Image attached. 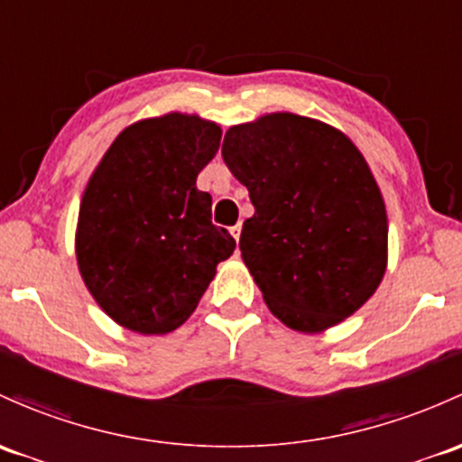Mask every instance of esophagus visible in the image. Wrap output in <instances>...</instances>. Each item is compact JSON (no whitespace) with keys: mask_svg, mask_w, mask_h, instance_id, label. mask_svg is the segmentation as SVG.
I'll use <instances>...</instances> for the list:
<instances>
[{"mask_svg":"<svg viewBox=\"0 0 462 462\" xmlns=\"http://www.w3.org/2000/svg\"><path fill=\"white\" fill-rule=\"evenodd\" d=\"M230 235L235 236L236 241L241 239V223H236V226H232V227H230Z\"/></svg>","mask_w":462,"mask_h":462,"instance_id":"34e87169","label":"esophagus"}]
</instances>
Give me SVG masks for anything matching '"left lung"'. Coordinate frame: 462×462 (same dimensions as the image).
Listing matches in <instances>:
<instances>
[{
    "label": "left lung",
    "instance_id": "1",
    "mask_svg": "<svg viewBox=\"0 0 462 462\" xmlns=\"http://www.w3.org/2000/svg\"><path fill=\"white\" fill-rule=\"evenodd\" d=\"M221 154L254 206L239 247L272 314L320 332L356 312L387 265L385 203L356 145L279 113L232 125Z\"/></svg>",
    "mask_w": 462,
    "mask_h": 462
}]
</instances>
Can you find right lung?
<instances>
[{
  "instance_id": "1",
  "label": "right lung",
  "mask_w": 462,
  "mask_h": 462,
  "mask_svg": "<svg viewBox=\"0 0 462 462\" xmlns=\"http://www.w3.org/2000/svg\"><path fill=\"white\" fill-rule=\"evenodd\" d=\"M221 128L188 115L125 128L90 177L79 208L77 263L110 319L139 334L186 323L236 241L212 223L197 174Z\"/></svg>"
}]
</instances>
